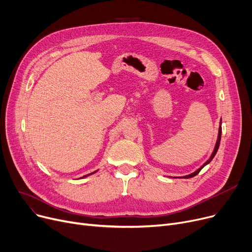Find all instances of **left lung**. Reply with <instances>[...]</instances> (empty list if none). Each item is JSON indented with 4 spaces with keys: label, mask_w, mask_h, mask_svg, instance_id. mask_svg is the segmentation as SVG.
Returning <instances> with one entry per match:
<instances>
[{
    "label": "left lung",
    "mask_w": 252,
    "mask_h": 252,
    "mask_svg": "<svg viewBox=\"0 0 252 252\" xmlns=\"http://www.w3.org/2000/svg\"><path fill=\"white\" fill-rule=\"evenodd\" d=\"M220 137H221V126H220V128H219V137H218V141H217V144H216V147H215V150H214V152H213V154H211V156H210V158L209 159L200 167V168H198L195 173H193V174H191V175H188V176H185L184 178L185 179H189V178H193V177H195L196 175H198L200 173V170L206 165V164H208L211 160H213V158L215 157V155L217 154V152H218V149H219V147H220Z\"/></svg>",
    "instance_id": "obj_1"
}]
</instances>
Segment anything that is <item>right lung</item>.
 <instances>
[{
	"instance_id": "obj_1",
	"label": "right lung",
	"mask_w": 252,
	"mask_h": 252,
	"mask_svg": "<svg viewBox=\"0 0 252 252\" xmlns=\"http://www.w3.org/2000/svg\"><path fill=\"white\" fill-rule=\"evenodd\" d=\"M94 173H96V171H94ZM94 173H92V174H94ZM92 174H90V175H92ZM87 176H89V175H87ZM87 176H85V177H87ZM85 177H83V178H85Z\"/></svg>"
}]
</instances>
